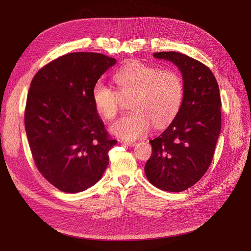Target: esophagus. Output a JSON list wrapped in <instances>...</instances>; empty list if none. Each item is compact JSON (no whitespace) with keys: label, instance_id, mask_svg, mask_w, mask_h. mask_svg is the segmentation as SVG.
Segmentation results:
<instances>
[{"label":"esophagus","instance_id":"obj_1","mask_svg":"<svg viewBox=\"0 0 251 251\" xmlns=\"http://www.w3.org/2000/svg\"><path fill=\"white\" fill-rule=\"evenodd\" d=\"M125 146H128V147H134L135 144H136V142L135 141H127V140H124V141H122Z\"/></svg>","mask_w":251,"mask_h":251}]
</instances>
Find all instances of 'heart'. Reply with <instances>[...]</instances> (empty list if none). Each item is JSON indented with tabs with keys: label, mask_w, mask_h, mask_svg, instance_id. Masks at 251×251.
Returning <instances> with one entry per match:
<instances>
[{
	"label": "heart",
	"mask_w": 251,
	"mask_h": 251,
	"mask_svg": "<svg viewBox=\"0 0 251 251\" xmlns=\"http://www.w3.org/2000/svg\"><path fill=\"white\" fill-rule=\"evenodd\" d=\"M117 90L98 81L91 90L97 112L105 120L120 112L123 99L132 97L130 112L111 125V132L132 141L146 135L151 124L161 128L172 122L184 99V84L174 70H161L141 62H132L119 69L113 76Z\"/></svg>",
	"instance_id": "1"
}]
</instances>
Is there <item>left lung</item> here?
Wrapping results in <instances>:
<instances>
[{
	"label": "left lung",
	"instance_id": "1",
	"mask_svg": "<svg viewBox=\"0 0 251 251\" xmlns=\"http://www.w3.org/2000/svg\"><path fill=\"white\" fill-rule=\"evenodd\" d=\"M153 56L180 69L184 99L172 123L150 140L152 153L144 171L155 187L181 192L199 182L213 161L222 124L219 85L207 66L189 56L176 51Z\"/></svg>",
	"mask_w": 251,
	"mask_h": 251
}]
</instances>
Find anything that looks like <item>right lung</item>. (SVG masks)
<instances>
[{
	"label": "right lung",
	"mask_w": 251,
	"mask_h": 251,
	"mask_svg": "<svg viewBox=\"0 0 251 251\" xmlns=\"http://www.w3.org/2000/svg\"><path fill=\"white\" fill-rule=\"evenodd\" d=\"M116 59L78 51L50 62L34 75L24 113L35 166L63 192L86 190L109 165L112 139L94 105L91 90Z\"/></svg>",
	"instance_id": "1"
}]
</instances>
